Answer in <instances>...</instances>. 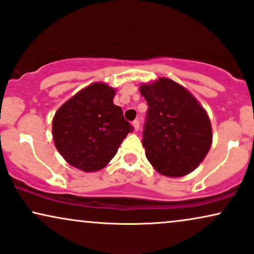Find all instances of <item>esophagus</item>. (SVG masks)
Instances as JSON below:
<instances>
[{"mask_svg":"<svg viewBox=\"0 0 254 254\" xmlns=\"http://www.w3.org/2000/svg\"><path fill=\"white\" fill-rule=\"evenodd\" d=\"M132 125H133L134 130H135V132H137V130H139V128H140V122H139V120H134V121L132 122Z\"/></svg>","mask_w":254,"mask_h":254,"instance_id":"34e87169","label":"esophagus"}]
</instances>
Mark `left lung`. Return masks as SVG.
I'll return each mask as SVG.
<instances>
[{
    "label": "left lung",
    "instance_id": "left-lung-1",
    "mask_svg": "<svg viewBox=\"0 0 254 254\" xmlns=\"http://www.w3.org/2000/svg\"><path fill=\"white\" fill-rule=\"evenodd\" d=\"M148 105L142 146L159 173L184 177L198 167L212 143L211 121L189 90L170 79L143 84Z\"/></svg>",
    "mask_w": 254,
    "mask_h": 254
}]
</instances>
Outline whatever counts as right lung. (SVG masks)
<instances>
[{
  "instance_id": "right-lung-1",
  "label": "right lung",
  "mask_w": 254,
  "mask_h": 254,
  "mask_svg": "<svg viewBox=\"0 0 254 254\" xmlns=\"http://www.w3.org/2000/svg\"><path fill=\"white\" fill-rule=\"evenodd\" d=\"M115 90L93 83L64 103L53 119V136L64 160L83 172L99 171L117 154L133 126L113 103Z\"/></svg>"
}]
</instances>
